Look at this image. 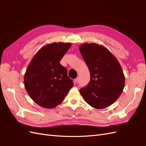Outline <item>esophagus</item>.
<instances>
[{
	"mask_svg": "<svg viewBox=\"0 0 146 146\" xmlns=\"http://www.w3.org/2000/svg\"><path fill=\"white\" fill-rule=\"evenodd\" d=\"M74 83H76V84H77V83L79 82V78H76L75 80H74Z\"/></svg>",
	"mask_w": 146,
	"mask_h": 146,
	"instance_id": "1",
	"label": "esophagus"
}]
</instances>
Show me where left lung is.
Instances as JSON below:
<instances>
[{"label":"left lung","mask_w":146,"mask_h":146,"mask_svg":"<svg viewBox=\"0 0 146 146\" xmlns=\"http://www.w3.org/2000/svg\"><path fill=\"white\" fill-rule=\"evenodd\" d=\"M80 51L88 66L90 80L80 92L95 109H103L114 103L122 93L125 76L120 64L106 48L97 43L81 44Z\"/></svg>","instance_id":"8db88e82"}]
</instances>
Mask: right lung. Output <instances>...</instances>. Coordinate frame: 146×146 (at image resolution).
Here are the masks:
<instances>
[{"label": "right lung", "mask_w": 146, "mask_h": 146, "mask_svg": "<svg viewBox=\"0 0 146 146\" xmlns=\"http://www.w3.org/2000/svg\"><path fill=\"white\" fill-rule=\"evenodd\" d=\"M71 43L46 44L33 57L24 74V87L30 97L41 107L51 109L64 100L73 83L60 64Z\"/></svg>", "instance_id": "1"}]
</instances>
